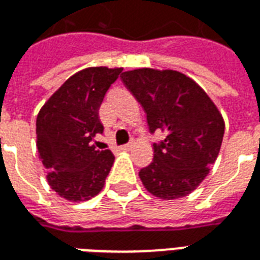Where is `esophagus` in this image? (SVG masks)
Wrapping results in <instances>:
<instances>
[{
  "instance_id": "34e87169",
  "label": "esophagus",
  "mask_w": 260,
  "mask_h": 260,
  "mask_svg": "<svg viewBox=\"0 0 260 260\" xmlns=\"http://www.w3.org/2000/svg\"><path fill=\"white\" fill-rule=\"evenodd\" d=\"M132 147H134V142H129V143H126V145H122L121 149H122V150H131Z\"/></svg>"
}]
</instances>
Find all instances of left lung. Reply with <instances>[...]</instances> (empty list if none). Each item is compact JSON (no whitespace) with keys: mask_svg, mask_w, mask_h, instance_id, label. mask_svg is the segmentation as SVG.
<instances>
[{"mask_svg":"<svg viewBox=\"0 0 260 260\" xmlns=\"http://www.w3.org/2000/svg\"><path fill=\"white\" fill-rule=\"evenodd\" d=\"M121 80L143 108L150 134H166L153 143L152 163L139 171L145 188L161 199L191 193L220 152L224 121L217 107L177 71L134 69L122 72Z\"/></svg>","mask_w":260,"mask_h":260,"instance_id":"obj_1","label":"left lung"}]
</instances>
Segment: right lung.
Listing matches in <instances>:
<instances>
[{
    "mask_svg": "<svg viewBox=\"0 0 260 260\" xmlns=\"http://www.w3.org/2000/svg\"><path fill=\"white\" fill-rule=\"evenodd\" d=\"M121 68H86L71 76L43 106L36 121L37 149L50 186L72 202L90 199L104 186L114 154L91 141L103 134L99 108Z\"/></svg>",
    "mask_w": 260,
    "mask_h": 260,
    "instance_id": "1",
    "label": "right lung"
}]
</instances>
